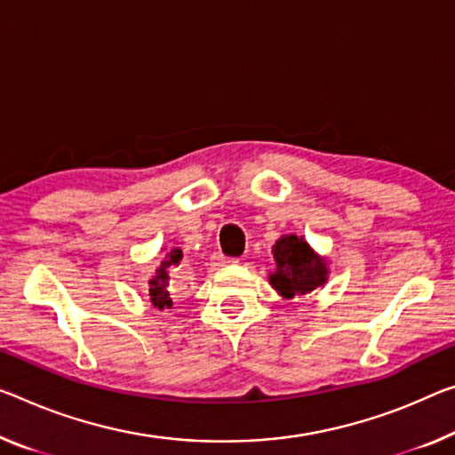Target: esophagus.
Here are the masks:
<instances>
[{
  "label": "esophagus",
  "mask_w": 455,
  "mask_h": 455,
  "mask_svg": "<svg viewBox=\"0 0 455 455\" xmlns=\"http://www.w3.org/2000/svg\"><path fill=\"white\" fill-rule=\"evenodd\" d=\"M237 258L229 256H215V267H226V264H235Z\"/></svg>",
  "instance_id": "esophagus-1"
}]
</instances>
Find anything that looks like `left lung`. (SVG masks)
<instances>
[{
    "mask_svg": "<svg viewBox=\"0 0 455 455\" xmlns=\"http://www.w3.org/2000/svg\"><path fill=\"white\" fill-rule=\"evenodd\" d=\"M272 254L276 272L270 275V284L286 299L307 295L327 281L325 260L313 254L303 237L283 235L272 248Z\"/></svg>",
    "mask_w": 455,
    "mask_h": 455,
    "instance_id": "left-lung-1",
    "label": "left lung"
}]
</instances>
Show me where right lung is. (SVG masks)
I'll return each instance as SVG.
<instances>
[{
  "label": "right lung",
  "instance_id": "1",
  "mask_svg": "<svg viewBox=\"0 0 455 455\" xmlns=\"http://www.w3.org/2000/svg\"><path fill=\"white\" fill-rule=\"evenodd\" d=\"M180 260H183V250L172 248L169 254L163 258V262L156 267L152 281H148V286H150L148 295H150L152 305H155L156 309H164V307L172 305L169 289H171L172 276L177 275L180 268Z\"/></svg>",
  "mask_w": 455,
  "mask_h": 455
}]
</instances>
